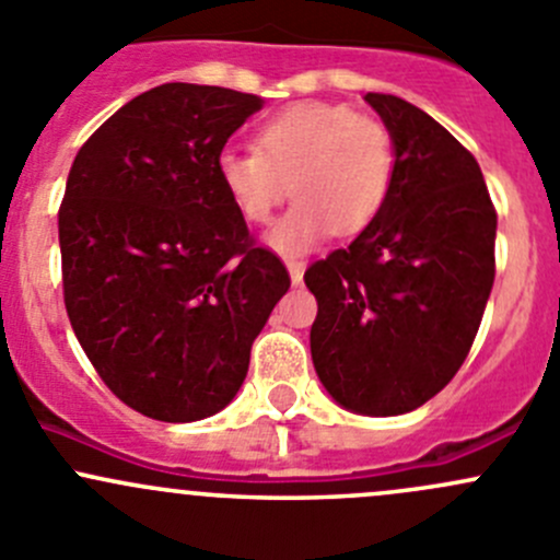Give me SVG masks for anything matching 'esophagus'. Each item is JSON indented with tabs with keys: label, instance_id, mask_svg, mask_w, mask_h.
<instances>
[{
	"label": "esophagus",
	"instance_id": "34e87169",
	"mask_svg": "<svg viewBox=\"0 0 560 560\" xmlns=\"http://www.w3.org/2000/svg\"><path fill=\"white\" fill-rule=\"evenodd\" d=\"M287 270H290L292 284H301L303 273H306V262L303 259H287Z\"/></svg>",
	"mask_w": 560,
	"mask_h": 560
}]
</instances>
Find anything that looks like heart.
<instances>
[{"label":"heart","instance_id":"1","mask_svg":"<svg viewBox=\"0 0 560 560\" xmlns=\"http://www.w3.org/2000/svg\"><path fill=\"white\" fill-rule=\"evenodd\" d=\"M393 173L385 124L332 103L284 107L257 129V149L217 156L219 184L246 222H268L287 191L295 195V206L265 235V244L287 257L312 252L332 230L354 235L369 228L385 206Z\"/></svg>","mask_w":560,"mask_h":560}]
</instances>
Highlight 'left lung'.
<instances>
[{
    "instance_id": "obj_1",
    "label": "left lung",
    "mask_w": 560,
    "mask_h": 560,
    "mask_svg": "<svg viewBox=\"0 0 560 560\" xmlns=\"http://www.w3.org/2000/svg\"><path fill=\"white\" fill-rule=\"evenodd\" d=\"M395 149L389 195L347 248L306 270L312 360L343 409L395 417L431 400L471 349L495 276V211L477 160L393 94H365Z\"/></svg>"
}]
</instances>
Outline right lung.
Here are the masks:
<instances>
[{
  "label": "right lung",
  "instance_id": "right-lung-1",
  "mask_svg": "<svg viewBox=\"0 0 560 560\" xmlns=\"http://www.w3.org/2000/svg\"><path fill=\"white\" fill-rule=\"evenodd\" d=\"M254 94L162 83L83 143L59 208L65 306L116 398L162 422L222 411L290 290L224 195L217 156Z\"/></svg>",
  "mask_w": 560,
  "mask_h": 560
}]
</instances>
